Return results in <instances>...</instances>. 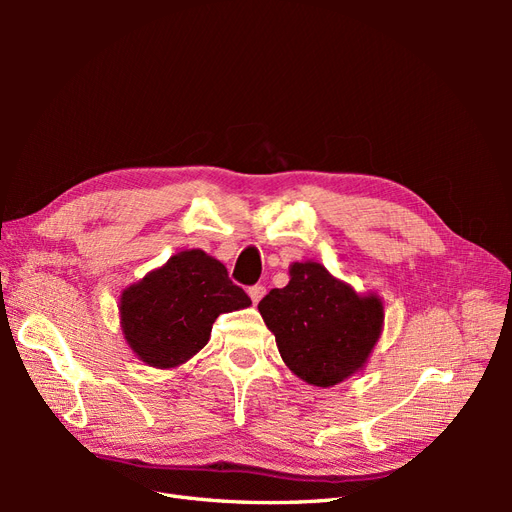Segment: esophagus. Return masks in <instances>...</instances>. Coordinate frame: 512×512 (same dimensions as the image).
<instances>
[{
	"instance_id": "obj_1",
	"label": "esophagus",
	"mask_w": 512,
	"mask_h": 512,
	"mask_svg": "<svg viewBox=\"0 0 512 512\" xmlns=\"http://www.w3.org/2000/svg\"><path fill=\"white\" fill-rule=\"evenodd\" d=\"M265 286H260V284H256V286H252L250 290H247V294H250V299H252V303L256 305L262 297H265Z\"/></svg>"
}]
</instances>
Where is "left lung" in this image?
<instances>
[{
  "mask_svg": "<svg viewBox=\"0 0 512 512\" xmlns=\"http://www.w3.org/2000/svg\"><path fill=\"white\" fill-rule=\"evenodd\" d=\"M290 282L258 303L282 361L303 382L329 389L359 374L384 327L378 292H356L314 260L292 262Z\"/></svg>",
  "mask_w": 512,
  "mask_h": 512,
  "instance_id": "8db88e82",
  "label": "left lung"
}]
</instances>
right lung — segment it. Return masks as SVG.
<instances>
[{"instance_id":"right-lung-1","label":"right lung","mask_w":512,"mask_h":512,"mask_svg":"<svg viewBox=\"0 0 512 512\" xmlns=\"http://www.w3.org/2000/svg\"><path fill=\"white\" fill-rule=\"evenodd\" d=\"M250 305L218 258L185 250L121 292L119 324L138 359L175 369L207 346L215 318Z\"/></svg>"}]
</instances>
